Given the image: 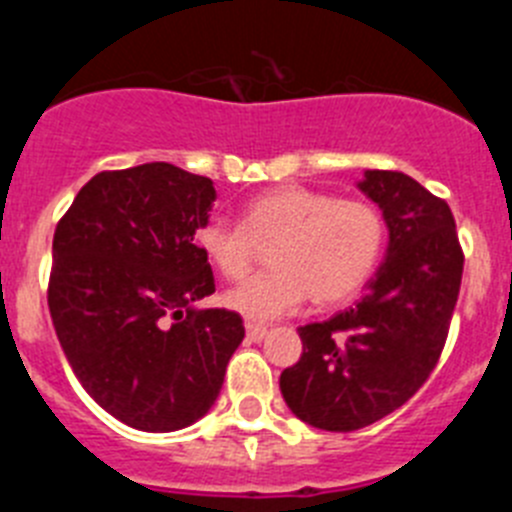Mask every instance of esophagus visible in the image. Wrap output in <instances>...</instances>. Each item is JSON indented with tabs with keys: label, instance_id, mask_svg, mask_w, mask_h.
Listing matches in <instances>:
<instances>
[{
	"label": "esophagus",
	"instance_id": "esophagus-1",
	"mask_svg": "<svg viewBox=\"0 0 512 512\" xmlns=\"http://www.w3.org/2000/svg\"><path fill=\"white\" fill-rule=\"evenodd\" d=\"M246 336H248V341L259 343L269 336V328H266V325H259V323H246Z\"/></svg>",
	"mask_w": 512,
	"mask_h": 512
}]
</instances>
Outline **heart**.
<instances>
[{
    "mask_svg": "<svg viewBox=\"0 0 512 512\" xmlns=\"http://www.w3.org/2000/svg\"><path fill=\"white\" fill-rule=\"evenodd\" d=\"M194 241L225 279H241L259 248L271 246V269L223 295L233 312L269 323L297 310L307 297L333 307L359 295L382 261L387 220L374 202L284 184L248 200L241 225L223 217L205 220Z\"/></svg>",
    "mask_w": 512,
    "mask_h": 512,
    "instance_id": "b5f03b06",
    "label": "heart"
}]
</instances>
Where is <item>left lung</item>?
Here are the masks:
<instances>
[{
	"instance_id": "1",
	"label": "left lung",
	"mask_w": 512,
	"mask_h": 512,
	"mask_svg": "<svg viewBox=\"0 0 512 512\" xmlns=\"http://www.w3.org/2000/svg\"><path fill=\"white\" fill-rule=\"evenodd\" d=\"M359 187L384 212L387 259L356 307L302 325L300 361L279 377L297 418L336 433L377 423L428 382L464 271L446 200L402 171H366Z\"/></svg>"
}]
</instances>
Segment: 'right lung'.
<instances>
[{
	"mask_svg": "<svg viewBox=\"0 0 512 512\" xmlns=\"http://www.w3.org/2000/svg\"><path fill=\"white\" fill-rule=\"evenodd\" d=\"M212 202L207 176L153 161L99 171L56 225L48 310L63 354L99 408L138 431L200 420L246 336L238 312L192 310L215 292L194 243Z\"/></svg>",
	"mask_w": 512,
	"mask_h": 512,
	"instance_id": "add662e5",
	"label": "right lung"
}]
</instances>
